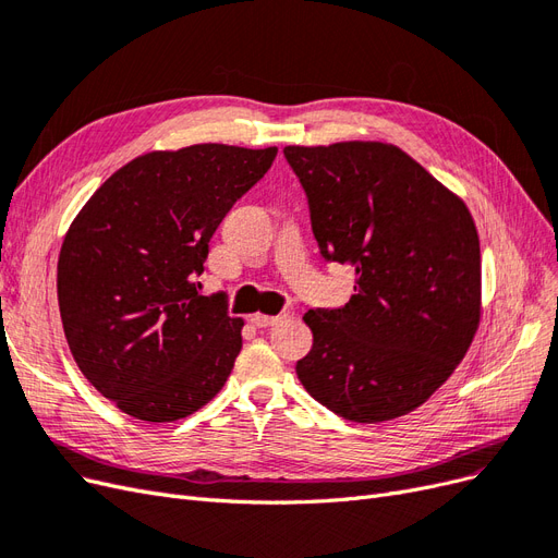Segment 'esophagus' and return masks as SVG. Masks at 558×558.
I'll list each match as a JSON object with an SVG mask.
<instances>
[{
    "instance_id": "esophagus-1",
    "label": "esophagus",
    "mask_w": 558,
    "mask_h": 558,
    "mask_svg": "<svg viewBox=\"0 0 558 558\" xmlns=\"http://www.w3.org/2000/svg\"><path fill=\"white\" fill-rule=\"evenodd\" d=\"M282 319H284V315H262V313L250 317V322H253L255 327H274V325H278V322H282Z\"/></svg>"
}]
</instances>
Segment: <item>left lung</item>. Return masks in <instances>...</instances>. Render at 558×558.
<instances>
[{"instance_id":"1","label":"left lung","mask_w":558,"mask_h":558,"mask_svg":"<svg viewBox=\"0 0 558 558\" xmlns=\"http://www.w3.org/2000/svg\"><path fill=\"white\" fill-rule=\"evenodd\" d=\"M327 262L350 264L343 308L308 311L313 350L296 375L350 422L420 408L469 352L482 313L473 215L401 148L380 141L287 146Z\"/></svg>"}]
</instances>
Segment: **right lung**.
Instances as JSON below:
<instances>
[{
    "label": "right lung",
    "mask_w": 558,
    "mask_h": 558,
    "mask_svg": "<svg viewBox=\"0 0 558 558\" xmlns=\"http://www.w3.org/2000/svg\"><path fill=\"white\" fill-rule=\"evenodd\" d=\"M278 148L196 143L118 169L71 222L58 301L71 354L93 387L143 422H175L218 393L243 319L196 292L225 215Z\"/></svg>",
    "instance_id": "1"
}]
</instances>
